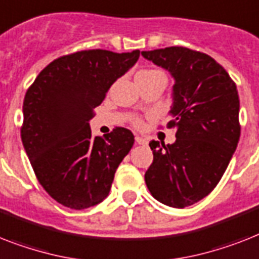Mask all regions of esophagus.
I'll return each instance as SVG.
<instances>
[{"label": "esophagus", "instance_id": "1", "mask_svg": "<svg viewBox=\"0 0 259 259\" xmlns=\"http://www.w3.org/2000/svg\"><path fill=\"white\" fill-rule=\"evenodd\" d=\"M136 142L140 145H148V140H146V138H144V137H140V136L136 137Z\"/></svg>", "mask_w": 259, "mask_h": 259}]
</instances>
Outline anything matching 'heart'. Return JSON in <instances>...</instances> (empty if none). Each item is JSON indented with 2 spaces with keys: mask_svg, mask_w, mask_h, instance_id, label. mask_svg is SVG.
<instances>
[{
  "mask_svg": "<svg viewBox=\"0 0 259 259\" xmlns=\"http://www.w3.org/2000/svg\"><path fill=\"white\" fill-rule=\"evenodd\" d=\"M163 74L161 70H157V69H148V70H141L137 73V75H142V77H151V75H159ZM133 125L136 127H141L142 126V119L140 117H137V118L133 119Z\"/></svg>",
  "mask_w": 259,
  "mask_h": 259,
  "instance_id": "heart-1",
  "label": "heart"
}]
</instances>
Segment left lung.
Here are the masks:
<instances>
[{
  "instance_id": "left-lung-1",
  "label": "left lung",
  "mask_w": 259,
  "mask_h": 259,
  "mask_svg": "<svg viewBox=\"0 0 259 259\" xmlns=\"http://www.w3.org/2000/svg\"><path fill=\"white\" fill-rule=\"evenodd\" d=\"M176 79L167 122L176 142L151 141L153 162L145 182L157 201L186 207L210 194L237 149L239 97L235 82L210 56L184 46L142 52Z\"/></svg>"
}]
</instances>
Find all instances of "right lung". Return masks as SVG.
Here are the masks:
<instances>
[{
    "mask_svg": "<svg viewBox=\"0 0 259 259\" xmlns=\"http://www.w3.org/2000/svg\"><path fill=\"white\" fill-rule=\"evenodd\" d=\"M138 57L140 50H81L50 62L29 86L21 140L38 182L61 205L82 210L108 197L134 136L115 127L93 137L89 121Z\"/></svg>",
    "mask_w": 259,
    "mask_h": 259,
    "instance_id": "add662e5",
    "label": "right lung"
}]
</instances>
